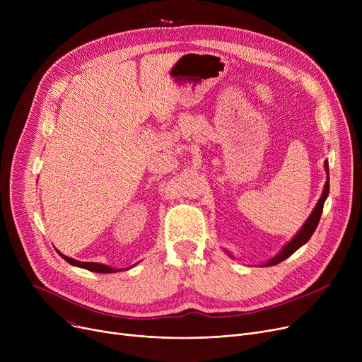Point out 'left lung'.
<instances>
[{
    "mask_svg": "<svg viewBox=\"0 0 362 362\" xmlns=\"http://www.w3.org/2000/svg\"><path fill=\"white\" fill-rule=\"evenodd\" d=\"M325 167L327 170V182L325 185V192H322L320 201L317 202V205L314 208V211L311 213L310 218L305 221V224L302 226V229L298 232V235L286 246H284V248L281 250V252L277 254L274 258H272L269 262H265L264 267H270V265H276V264L284 261L288 257H291L296 250H299L303 243L308 242L310 238L313 236L314 230L317 229V226H318L321 213H322V205H325V201H326V198L329 195V164H327V161L325 163Z\"/></svg>",
    "mask_w": 362,
    "mask_h": 362,
    "instance_id": "obj_1",
    "label": "left lung"
}]
</instances>
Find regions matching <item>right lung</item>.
Here are the masks:
<instances>
[{
	"label": "right lung",
	"mask_w": 362,
	"mask_h": 362,
	"mask_svg": "<svg viewBox=\"0 0 362 362\" xmlns=\"http://www.w3.org/2000/svg\"><path fill=\"white\" fill-rule=\"evenodd\" d=\"M60 254V252H59ZM67 262H70L71 265H76V267H82V269H86L89 272H95V273H116L117 270H114L111 267H108V265H104V264H98V262H82V261H76L73 258H69L63 254H60Z\"/></svg>",
	"instance_id": "add662e5"
}]
</instances>
